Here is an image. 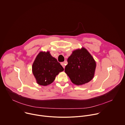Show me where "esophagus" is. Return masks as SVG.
Returning a JSON list of instances; mask_svg holds the SVG:
<instances>
[{
	"label": "esophagus",
	"instance_id": "esophagus-1",
	"mask_svg": "<svg viewBox=\"0 0 125 125\" xmlns=\"http://www.w3.org/2000/svg\"><path fill=\"white\" fill-rule=\"evenodd\" d=\"M61 65L62 66V67H63V68H65V63H64V62H62L61 63Z\"/></svg>",
	"mask_w": 125,
	"mask_h": 125
}]
</instances>
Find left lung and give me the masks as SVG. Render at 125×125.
<instances>
[{"instance_id": "8db88e82", "label": "left lung", "mask_w": 125, "mask_h": 125, "mask_svg": "<svg viewBox=\"0 0 125 125\" xmlns=\"http://www.w3.org/2000/svg\"><path fill=\"white\" fill-rule=\"evenodd\" d=\"M67 62L64 71L74 84L83 85L93 78L96 62L85 48L73 51L68 58Z\"/></svg>"}]
</instances>
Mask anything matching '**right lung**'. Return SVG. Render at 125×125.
Instances as JSON below:
<instances>
[{"mask_svg": "<svg viewBox=\"0 0 125 125\" xmlns=\"http://www.w3.org/2000/svg\"><path fill=\"white\" fill-rule=\"evenodd\" d=\"M64 70L49 51L40 52L32 65V72L38 84L46 86L52 83L56 76Z\"/></svg>", "mask_w": 125, "mask_h": 125, "instance_id": "right-lung-1", "label": "right lung"}]
</instances>
